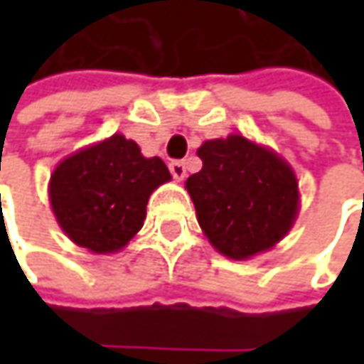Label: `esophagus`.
<instances>
[{"instance_id":"esophagus-1","label":"esophagus","mask_w":364,"mask_h":364,"mask_svg":"<svg viewBox=\"0 0 364 364\" xmlns=\"http://www.w3.org/2000/svg\"><path fill=\"white\" fill-rule=\"evenodd\" d=\"M168 168H170V172L174 176L176 180H184V176H186V164L182 160H172L168 164Z\"/></svg>"}]
</instances>
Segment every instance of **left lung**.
Masks as SVG:
<instances>
[{"label":"left lung","mask_w":364,"mask_h":364,"mask_svg":"<svg viewBox=\"0 0 364 364\" xmlns=\"http://www.w3.org/2000/svg\"><path fill=\"white\" fill-rule=\"evenodd\" d=\"M198 158L203 170L186 188L218 253L241 261L286 237L300 208L298 180L286 160L237 133L204 141Z\"/></svg>","instance_id":"left-lung-1"}]
</instances>
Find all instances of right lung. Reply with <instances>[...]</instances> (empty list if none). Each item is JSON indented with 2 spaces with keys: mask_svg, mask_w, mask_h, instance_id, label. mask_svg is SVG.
<instances>
[{
  "mask_svg": "<svg viewBox=\"0 0 364 364\" xmlns=\"http://www.w3.org/2000/svg\"><path fill=\"white\" fill-rule=\"evenodd\" d=\"M172 176L160 158L115 133L64 158L50 176V204L66 237L92 253H115L144 227L149 194Z\"/></svg>",
  "mask_w": 364,
  "mask_h": 364,
  "instance_id": "1",
  "label": "right lung"
}]
</instances>
